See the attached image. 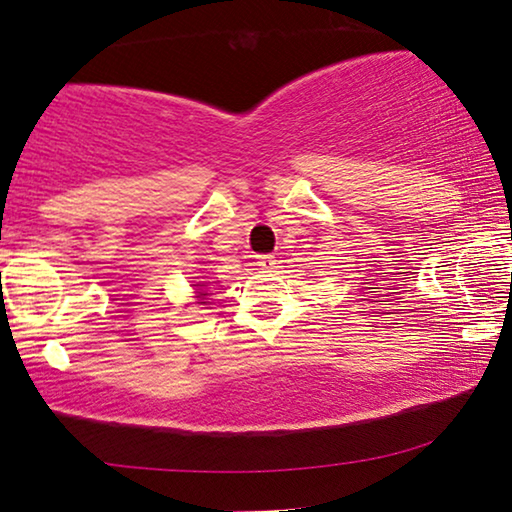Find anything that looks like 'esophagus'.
I'll return each mask as SVG.
<instances>
[{
    "instance_id": "esophagus-1",
    "label": "esophagus",
    "mask_w": 512,
    "mask_h": 512,
    "mask_svg": "<svg viewBox=\"0 0 512 512\" xmlns=\"http://www.w3.org/2000/svg\"><path fill=\"white\" fill-rule=\"evenodd\" d=\"M257 266L273 268L275 266V257L273 255H257Z\"/></svg>"
}]
</instances>
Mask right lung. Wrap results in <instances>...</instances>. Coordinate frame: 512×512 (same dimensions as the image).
I'll return each mask as SVG.
<instances>
[{
	"label": "right lung",
	"instance_id": "add662e5",
	"mask_svg": "<svg viewBox=\"0 0 512 512\" xmlns=\"http://www.w3.org/2000/svg\"><path fill=\"white\" fill-rule=\"evenodd\" d=\"M201 296H207V293H201Z\"/></svg>",
	"mask_w": 512,
	"mask_h": 512
}]
</instances>
